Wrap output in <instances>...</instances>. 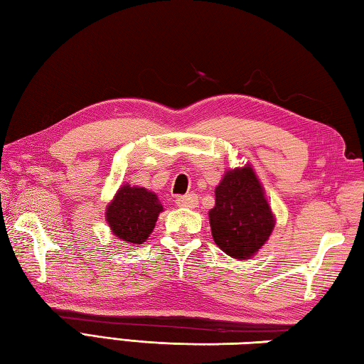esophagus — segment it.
Wrapping results in <instances>:
<instances>
[{"label":"esophagus","mask_w":364,"mask_h":364,"mask_svg":"<svg viewBox=\"0 0 364 364\" xmlns=\"http://www.w3.org/2000/svg\"><path fill=\"white\" fill-rule=\"evenodd\" d=\"M197 196L196 194H186V196H178L176 197V205L186 207V208H194L197 207Z\"/></svg>","instance_id":"obj_1"}]
</instances>
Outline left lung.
Masks as SVG:
<instances>
[{
    "label": "left lung",
    "instance_id": "8db88e82",
    "mask_svg": "<svg viewBox=\"0 0 364 364\" xmlns=\"http://www.w3.org/2000/svg\"><path fill=\"white\" fill-rule=\"evenodd\" d=\"M208 221L215 244L236 260H249L267 244L276 218L252 165L225 171Z\"/></svg>",
    "mask_w": 364,
    "mask_h": 364
}]
</instances>
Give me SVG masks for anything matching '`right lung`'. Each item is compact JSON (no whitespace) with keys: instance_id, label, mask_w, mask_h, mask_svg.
<instances>
[{"instance_id":"obj_1","label":"right lung","mask_w":364,"mask_h":364,"mask_svg":"<svg viewBox=\"0 0 364 364\" xmlns=\"http://www.w3.org/2000/svg\"><path fill=\"white\" fill-rule=\"evenodd\" d=\"M160 212L164 205L157 194L125 183L106 207V221L115 237L138 247L149 237Z\"/></svg>"}]
</instances>
